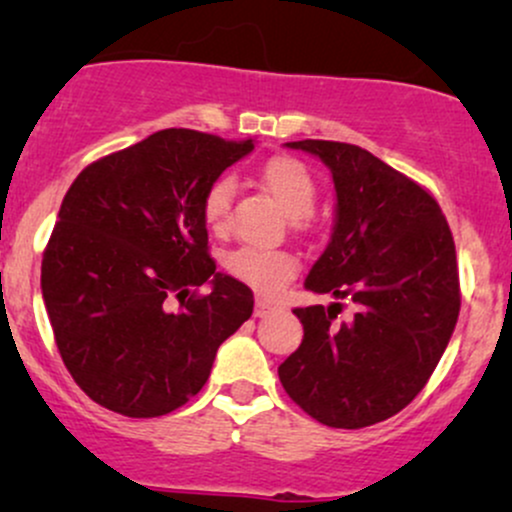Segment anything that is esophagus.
Segmentation results:
<instances>
[{
  "label": "esophagus",
  "instance_id": "1",
  "mask_svg": "<svg viewBox=\"0 0 512 512\" xmlns=\"http://www.w3.org/2000/svg\"><path fill=\"white\" fill-rule=\"evenodd\" d=\"M274 310V303L272 301H267V298H257V303H255V317H264V315H269Z\"/></svg>",
  "mask_w": 512,
  "mask_h": 512
}]
</instances>
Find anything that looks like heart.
<instances>
[{"mask_svg":"<svg viewBox=\"0 0 512 512\" xmlns=\"http://www.w3.org/2000/svg\"><path fill=\"white\" fill-rule=\"evenodd\" d=\"M262 185L296 226H301L305 216L315 209L317 182L313 173L296 158H272L262 168ZM231 197L233 182L228 178L211 182L209 190L204 192L202 219L211 231L226 228ZM223 262L238 281L260 293H276L296 274V260L284 250H260L243 245L228 252Z\"/></svg>","mask_w":512,"mask_h":512,"instance_id":"b5f03b06","label":"heart"}]
</instances>
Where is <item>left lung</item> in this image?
<instances>
[{
  "label": "left lung",
  "mask_w": 512,
  "mask_h": 512,
  "mask_svg": "<svg viewBox=\"0 0 512 512\" xmlns=\"http://www.w3.org/2000/svg\"><path fill=\"white\" fill-rule=\"evenodd\" d=\"M320 158L332 173L330 243L305 289L349 298L296 308L303 342L279 366L293 402L320 424L363 428L390 419L424 390L460 315L452 233L424 187L354 144H284Z\"/></svg>",
  "instance_id": "left-lung-1"
}]
</instances>
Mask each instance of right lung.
I'll use <instances>...</instances> for the list:
<instances>
[{
  "instance_id": "add662e5",
  "label": "right lung",
  "mask_w": 512,
  "mask_h": 512,
  "mask_svg": "<svg viewBox=\"0 0 512 512\" xmlns=\"http://www.w3.org/2000/svg\"><path fill=\"white\" fill-rule=\"evenodd\" d=\"M252 149L161 129L91 163L64 195L40 289L64 366L101 407L132 419L182 407L252 315V291L209 257L202 219L211 182Z\"/></svg>"
}]
</instances>
